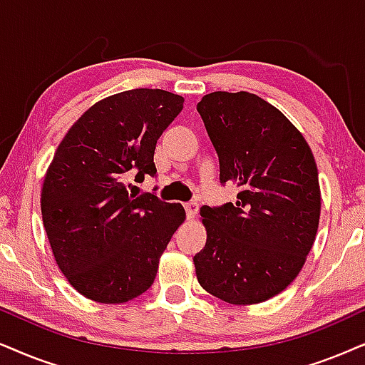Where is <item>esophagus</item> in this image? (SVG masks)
Here are the masks:
<instances>
[{
    "label": "esophagus",
    "instance_id": "34e87169",
    "mask_svg": "<svg viewBox=\"0 0 365 365\" xmlns=\"http://www.w3.org/2000/svg\"><path fill=\"white\" fill-rule=\"evenodd\" d=\"M185 212H187L188 219H193V217L198 214V204H197V202H187Z\"/></svg>",
    "mask_w": 365,
    "mask_h": 365
}]
</instances>
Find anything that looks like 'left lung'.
<instances>
[{"label": "left lung", "instance_id": "left-lung-1", "mask_svg": "<svg viewBox=\"0 0 365 365\" xmlns=\"http://www.w3.org/2000/svg\"><path fill=\"white\" fill-rule=\"evenodd\" d=\"M197 110L236 204L204 205L207 242L193 256L205 292L252 305L297 278L315 241L320 185L313 153L281 110L249 92H212Z\"/></svg>", "mask_w": 365, "mask_h": 365}]
</instances>
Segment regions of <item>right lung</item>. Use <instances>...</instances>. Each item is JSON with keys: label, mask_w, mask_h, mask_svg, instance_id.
<instances>
[{"label": "right lung", "mask_w": 365, "mask_h": 365, "mask_svg": "<svg viewBox=\"0 0 365 365\" xmlns=\"http://www.w3.org/2000/svg\"><path fill=\"white\" fill-rule=\"evenodd\" d=\"M182 109L168 91L119 92L87 109L55 151L41 219L60 271L86 298L124 303L153 284L185 210L155 193L129 195L126 180L156 177V141Z\"/></svg>", "instance_id": "1"}]
</instances>
